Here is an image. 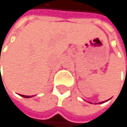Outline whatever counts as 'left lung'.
<instances>
[{
    "label": "left lung",
    "instance_id": "left-lung-1",
    "mask_svg": "<svg viewBox=\"0 0 127 127\" xmlns=\"http://www.w3.org/2000/svg\"><path fill=\"white\" fill-rule=\"evenodd\" d=\"M107 100H106V101H107ZM89 103H91V102H89ZM103 103H104V101H102V102H100L99 104H103ZM91 104H92V103H91Z\"/></svg>",
    "mask_w": 127,
    "mask_h": 127
}]
</instances>
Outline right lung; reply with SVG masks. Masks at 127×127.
Segmentation results:
<instances>
[{"instance_id":"right-lung-1","label":"right lung","mask_w":127,"mask_h":127,"mask_svg":"<svg viewBox=\"0 0 127 127\" xmlns=\"http://www.w3.org/2000/svg\"><path fill=\"white\" fill-rule=\"evenodd\" d=\"M20 96H22L23 97H26V98H30V97H32V96H27V95H20Z\"/></svg>"}]
</instances>
